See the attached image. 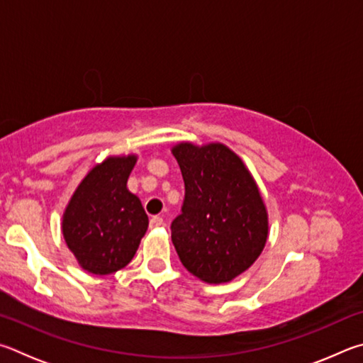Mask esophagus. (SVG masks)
<instances>
[{
  "label": "esophagus",
  "instance_id": "34e87169",
  "mask_svg": "<svg viewBox=\"0 0 363 363\" xmlns=\"http://www.w3.org/2000/svg\"><path fill=\"white\" fill-rule=\"evenodd\" d=\"M162 225H164V220H162V217H157V215L150 220V228H159Z\"/></svg>",
  "mask_w": 363,
  "mask_h": 363
}]
</instances>
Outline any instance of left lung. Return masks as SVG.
Returning <instances> with one entry per match:
<instances>
[{
    "mask_svg": "<svg viewBox=\"0 0 363 363\" xmlns=\"http://www.w3.org/2000/svg\"><path fill=\"white\" fill-rule=\"evenodd\" d=\"M172 152L185 182L182 213L170 225L178 258L201 281L230 282L255 263L266 244L262 196L225 145L180 143Z\"/></svg>",
    "mask_w": 363,
    "mask_h": 363,
    "instance_id": "8db88e82",
    "label": "left lung"
}]
</instances>
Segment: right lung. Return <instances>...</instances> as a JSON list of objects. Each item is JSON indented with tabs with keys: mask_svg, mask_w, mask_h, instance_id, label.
<instances>
[{
	"mask_svg": "<svg viewBox=\"0 0 363 363\" xmlns=\"http://www.w3.org/2000/svg\"><path fill=\"white\" fill-rule=\"evenodd\" d=\"M137 157H108L81 182L63 215V238L86 271L106 276L129 264L148 230L127 178Z\"/></svg>",
	"mask_w": 363,
	"mask_h": 363,
	"instance_id": "right-lung-1",
	"label": "right lung"
}]
</instances>
